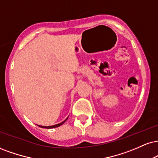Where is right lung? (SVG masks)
Wrapping results in <instances>:
<instances>
[{
	"label": "right lung",
	"instance_id": "right-lung-1",
	"mask_svg": "<svg viewBox=\"0 0 158 158\" xmlns=\"http://www.w3.org/2000/svg\"><path fill=\"white\" fill-rule=\"evenodd\" d=\"M67 119H68V118H67L65 119V120H64V121H62V122H61V123H57V124H55V125H53V126H40L39 125V127H40L41 128H46V129H52V128H56V127H60V126H61V125H62L63 124V123L65 122L66 121H67Z\"/></svg>",
	"mask_w": 158,
	"mask_h": 158
}]
</instances>
